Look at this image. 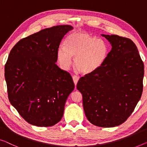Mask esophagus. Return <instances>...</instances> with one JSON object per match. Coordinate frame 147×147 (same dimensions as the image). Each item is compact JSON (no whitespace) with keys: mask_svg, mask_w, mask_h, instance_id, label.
I'll return each instance as SVG.
<instances>
[{"mask_svg":"<svg viewBox=\"0 0 147 147\" xmlns=\"http://www.w3.org/2000/svg\"><path fill=\"white\" fill-rule=\"evenodd\" d=\"M73 82H74V84L75 86H76V84H77V82L78 80H79V77L77 76H73Z\"/></svg>","mask_w":147,"mask_h":147,"instance_id":"esophagus-1","label":"esophagus"}]
</instances>
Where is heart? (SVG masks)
<instances>
[{
  "label": "heart",
  "instance_id": "obj_1",
  "mask_svg": "<svg viewBox=\"0 0 147 147\" xmlns=\"http://www.w3.org/2000/svg\"><path fill=\"white\" fill-rule=\"evenodd\" d=\"M108 46L101 39L86 32L69 34L64 41V47L57 50V57L63 69H69L74 57V66L83 74L96 71L104 64L108 55Z\"/></svg>",
  "mask_w": 147,
  "mask_h": 147
}]
</instances>
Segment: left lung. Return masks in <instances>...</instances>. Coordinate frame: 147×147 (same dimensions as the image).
Masks as SVG:
<instances>
[{
    "mask_svg": "<svg viewBox=\"0 0 147 147\" xmlns=\"http://www.w3.org/2000/svg\"><path fill=\"white\" fill-rule=\"evenodd\" d=\"M101 36L111 44V51L104 64L81 77L76 88L88 120L96 126L113 127L127 119L141 99L144 64L130 39Z\"/></svg>",
    "mask_w": 147,
    "mask_h": 147,
    "instance_id": "obj_1",
    "label": "left lung"
}]
</instances>
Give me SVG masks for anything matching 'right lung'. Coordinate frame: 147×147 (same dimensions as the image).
Returning a JSON list of instances; mask_svg holds the SVG:
<instances>
[{
	"label": "right lung",
	"instance_id": "add662e5",
	"mask_svg": "<svg viewBox=\"0 0 147 147\" xmlns=\"http://www.w3.org/2000/svg\"><path fill=\"white\" fill-rule=\"evenodd\" d=\"M73 27L46 28L22 39L10 52L4 68L10 104L29 123L53 126L62 118L74 84L56 62L57 50Z\"/></svg>",
	"mask_w": 147,
	"mask_h": 147
}]
</instances>
